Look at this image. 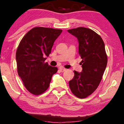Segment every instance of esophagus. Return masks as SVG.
Instances as JSON below:
<instances>
[{"label":"esophagus","mask_w":124,"mask_h":124,"mask_svg":"<svg viewBox=\"0 0 124 124\" xmlns=\"http://www.w3.org/2000/svg\"><path fill=\"white\" fill-rule=\"evenodd\" d=\"M59 70H60V72H64V71H66V69H64V68H62V67H60V69H59Z\"/></svg>","instance_id":"34e87169"}]
</instances>
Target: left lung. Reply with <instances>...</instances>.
<instances>
[{"label": "left lung", "mask_w": 124, "mask_h": 124, "mask_svg": "<svg viewBox=\"0 0 124 124\" xmlns=\"http://www.w3.org/2000/svg\"><path fill=\"white\" fill-rule=\"evenodd\" d=\"M78 38L79 53L82 61V71H74L69 81L72 93L79 98L91 95L98 86L107 64V55L102 38L92 30L80 27L68 30Z\"/></svg>", "instance_id": "left-lung-1"}]
</instances>
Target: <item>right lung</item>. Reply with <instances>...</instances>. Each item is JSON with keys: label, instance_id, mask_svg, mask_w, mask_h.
<instances>
[{"label": "right lung", "instance_id": "add662e5", "mask_svg": "<svg viewBox=\"0 0 124 124\" xmlns=\"http://www.w3.org/2000/svg\"><path fill=\"white\" fill-rule=\"evenodd\" d=\"M62 30L36 27L21 40L16 54L17 72L24 86L35 95L43 94L49 86L52 77L58 71L45 62L51 53L54 42Z\"/></svg>", "mask_w": 124, "mask_h": 124}]
</instances>
